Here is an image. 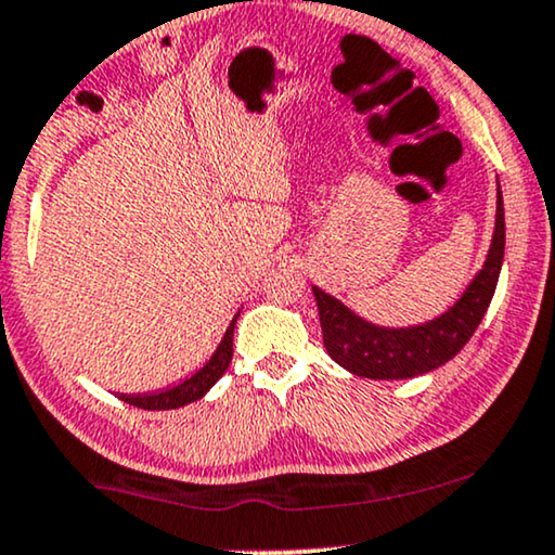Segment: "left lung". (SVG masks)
<instances>
[{
  "mask_svg": "<svg viewBox=\"0 0 555 555\" xmlns=\"http://www.w3.org/2000/svg\"><path fill=\"white\" fill-rule=\"evenodd\" d=\"M502 256H505V208L498 184V216H494L492 243L482 269L475 273L456 305L437 320L413 327H380L354 314L350 307L322 292L320 286H312L330 358L345 371L373 380L416 378L449 363L469 343L490 307L492 294L498 289Z\"/></svg>",
  "mask_w": 555,
  "mask_h": 555,
  "instance_id": "left-lung-1",
  "label": "left lung"
}]
</instances>
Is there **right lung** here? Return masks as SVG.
Segmentation results:
<instances>
[{"instance_id":"1","label":"right lung","mask_w":555,"mask_h":555,"mask_svg":"<svg viewBox=\"0 0 555 555\" xmlns=\"http://www.w3.org/2000/svg\"><path fill=\"white\" fill-rule=\"evenodd\" d=\"M238 314L233 317L231 324H228L225 335H223V339H220L218 350L210 354L208 363H205L197 373H192L190 378L180 380V383H177V386L154 390V393H137V396L134 393H129V396L121 393L118 398H121V401L131 403V405H137V409H144V411L180 409V405H188L192 401H197V398H203L220 380V375L228 371V365H231V358H233V330H235V322H238Z\"/></svg>"}]
</instances>
